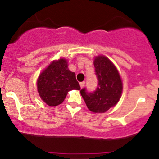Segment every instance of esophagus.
Segmentation results:
<instances>
[{"instance_id":"esophagus-1","label":"esophagus","mask_w":159,"mask_h":159,"mask_svg":"<svg viewBox=\"0 0 159 159\" xmlns=\"http://www.w3.org/2000/svg\"><path fill=\"white\" fill-rule=\"evenodd\" d=\"M80 85L81 88H83V87H84V85H85V82H81V83H80Z\"/></svg>"}]
</instances>
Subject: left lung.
Instances as JSON below:
<instances>
[{
  "label": "left lung",
  "instance_id": "8db88e82",
  "mask_svg": "<svg viewBox=\"0 0 159 159\" xmlns=\"http://www.w3.org/2000/svg\"><path fill=\"white\" fill-rule=\"evenodd\" d=\"M93 65L98 87L93 92L83 88L80 93L90 111L103 113L118 103L122 94V84L117 69L108 58L98 56Z\"/></svg>",
  "mask_w": 159,
  "mask_h": 159
}]
</instances>
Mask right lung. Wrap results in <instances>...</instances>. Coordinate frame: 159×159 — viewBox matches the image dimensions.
Listing matches in <instances>:
<instances>
[{"label":"right lung","instance_id":"add662e5","mask_svg":"<svg viewBox=\"0 0 159 159\" xmlns=\"http://www.w3.org/2000/svg\"><path fill=\"white\" fill-rule=\"evenodd\" d=\"M37 90L41 99L49 106H57L64 101L69 90H80L75 72L68 69L67 61H54L37 80Z\"/></svg>","mask_w":159,"mask_h":159}]
</instances>
